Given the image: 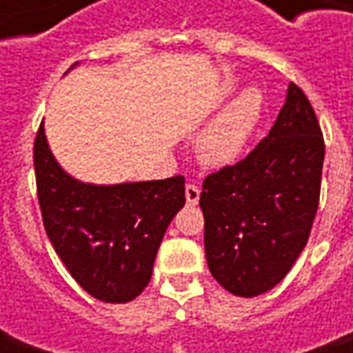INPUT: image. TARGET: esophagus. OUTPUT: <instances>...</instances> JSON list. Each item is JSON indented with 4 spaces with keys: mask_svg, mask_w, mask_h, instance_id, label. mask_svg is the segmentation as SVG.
<instances>
[{
    "mask_svg": "<svg viewBox=\"0 0 353 353\" xmlns=\"http://www.w3.org/2000/svg\"><path fill=\"white\" fill-rule=\"evenodd\" d=\"M184 194H186V202H188L190 206H194V204H198V200H200V188L194 186V184H186Z\"/></svg>",
    "mask_w": 353,
    "mask_h": 353,
    "instance_id": "obj_1",
    "label": "esophagus"
}]
</instances>
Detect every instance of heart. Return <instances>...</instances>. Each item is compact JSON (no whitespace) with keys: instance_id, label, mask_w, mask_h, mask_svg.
<instances>
[{"instance_id":"b5f03b06","label":"heart","mask_w":353,"mask_h":353,"mask_svg":"<svg viewBox=\"0 0 353 353\" xmlns=\"http://www.w3.org/2000/svg\"><path fill=\"white\" fill-rule=\"evenodd\" d=\"M263 114V94L245 88L216 116L198 139V155L204 163L222 167L237 161L245 151Z\"/></svg>"}]
</instances>
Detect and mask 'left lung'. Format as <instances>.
Masks as SVG:
<instances>
[{
	"label": "left lung",
	"instance_id": "1",
	"mask_svg": "<svg viewBox=\"0 0 353 353\" xmlns=\"http://www.w3.org/2000/svg\"><path fill=\"white\" fill-rule=\"evenodd\" d=\"M322 165L314 108L291 84L269 135L202 183L206 261L225 291L257 296L291 271L319 210Z\"/></svg>",
	"mask_w": 353,
	"mask_h": 353
}]
</instances>
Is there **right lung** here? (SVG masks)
Here are the masks:
<instances>
[{
  "label": "right lung",
  "instance_id": "1",
  "mask_svg": "<svg viewBox=\"0 0 353 353\" xmlns=\"http://www.w3.org/2000/svg\"><path fill=\"white\" fill-rule=\"evenodd\" d=\"M43 225L74 281L103 303H129L149 285L163 236L186 202L184 176L84 184L59 167L43 123L33 145Z\"/></svg>",
  "mask_w": 353,
  "mask_h": 353
}]
</instances>
